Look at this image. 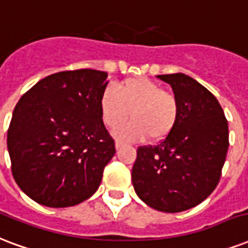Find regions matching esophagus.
<instances>
[{"mask_svg": "<svg viewBox=\"0 0 248 248\" xmlns=\"http://www.w3.org/2000/svg\"><path fill=\"white\" fill-rule=\"evenodd\" d=\"M123 145H124V142H123V141H120V140H116V142H115V146H116V149L122 148Z\"/></svg>", "mask_w": 248, "mask_h": 248, "instance_id": "obj_1", "label": "esophagus"}]
</instances>
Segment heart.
<instances>
[{
  "label": "heart",
  "instance_id": "heart-1",
  "mask_svg": "<svg viewBox=\"0 0 248 248\" xmlns=\"http://www.w3.org/2000/svg\"><path fill=\"white\" fill-rule=\"evenodd\" d=\"M99 107L102 120L108 128H115L131 115V122L115 131L120 139L148 137L149 141H162L174 131L179 117L176 96L144 77L124 79L116 91L107 87L100 95Z\"/></svg>",
  "mask_w": 248,
  "mask_h": 248
}]
</instances>
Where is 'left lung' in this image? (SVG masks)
Listing matches in <instances>:
<instances>
[{
  "label": "left lung",
  "mask_w": 248,
  "mask_h": 248,
  "mask_svg": "<svg viewBox=\"0 0 248 248\" xmlns=\"http://www.w3.org/2000/svg\"><path fill=\"white\" fill-rule=\"evenodd\" d=\"M179 103L171 135L140 146L132 169L137 196L153 209L178 213L204 202L221 178L229 148L222 107L208 89L183 73L163 74Z\"/></svg>",
  "instance_id": "1"
}]
</instances>
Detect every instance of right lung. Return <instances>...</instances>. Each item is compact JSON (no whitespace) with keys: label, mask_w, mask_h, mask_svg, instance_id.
<instances>
[{"label":"right lung","mask_w":248,"mask_h":248,"mask_svg":"<svg viewBox=\"0 0 248 248\" xmlns=\"http://www.w3.org/2000/svg\"><path fill=\"white\" fill-rule=\"evenodd\" d=\"M108 74L78 69L51 74L16 103L7 150L16 184L51 208L77 205L99 188L116 152L99 100Z\"/></svg>","instance_id":"obj_1"}]
</instances>
